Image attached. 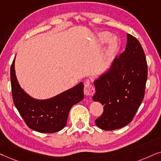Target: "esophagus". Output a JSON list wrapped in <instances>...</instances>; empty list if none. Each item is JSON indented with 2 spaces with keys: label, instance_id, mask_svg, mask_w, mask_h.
Instances as JSON below:
<instances>
[{
  "label": "esophagus",
  "instance_id": "esophagus-1",
  "mask_svg": "<svg viewBox=\"0 0 161 161\" xmlns=\"http://www.w3.org/2000/svg\"><path fill=\"white\" fill-rule=\"evenodd\" d=\"M96 92L94 87L90 82H86L84 87V93L86 96H93Z\"/></svg>",
  "mask_w": 161,
  "mask_h": 161
}]
</instances>
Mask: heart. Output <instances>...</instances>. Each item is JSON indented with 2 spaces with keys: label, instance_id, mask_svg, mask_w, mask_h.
Masks as SVG:
<instances>
[{
  "label": "heart",
  "instance_id": "obj_1",
  "mask_svg": "<svg viewBox=\"0 0 161 161\" xmlns=\"http://www.w3.org/2000/svg\"><path fill=\"white\" fill-rule=\"evenodd\" d=\"M111 35L108 32H102L99 34V41L101 42V43H106V42H109V40L111 39ZM119 47V43H118V41L116 38H114L111 41L109 44V50L111 52H114L117 50Z\"/></svg>",
  "mask_w": 161,
  "mask_h": 161
}]
</instances>
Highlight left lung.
I'll use <instances>...</instances> for the list:
<instances>
[{
    "instance_id": "1",
    "label": "left lung",
    "mask_w": 161,
    "mask_h": 161,
    "mask_svg": "<svg viewBox=\"0 0 161 161\" xmlns=\"http://www.w3.org/2000/svg\"><path fill=\"white\" fill-rule=\"evenodd\" d=\"M147 76L143 47L135 36L127 34L125 51L116 57L111 68L94 82L93 99L104 106L96 125L111 131L131 123L144 98Z\"/></svg>"
}]
</instances>
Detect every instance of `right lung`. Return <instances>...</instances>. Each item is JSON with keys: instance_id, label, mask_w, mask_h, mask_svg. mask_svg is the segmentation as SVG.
Segmentation results:
<instances>
[{"instance_id": "right-lung-1", "label": "right lung", "mask_w": 161, "mask_h": 161, "mask_svg": "<svg viewBox=\"0 0 161 161\" xmlns=\"http://www.w3.org/2000/svg\"><path fill=\"white\" fill-rule=\"evenodd\" d=\"M14 67L15 58L10 68L12 94L14 104L26 125L41 133H54L62 130L66 125L71 108L84 97L82 82L53 98L36 100L21 88Z\"/></svg>"}]
</instances>
